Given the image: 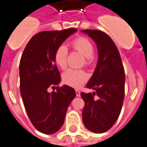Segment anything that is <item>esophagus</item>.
Here are the masks:
<instances>
[{
	"instance_id": "1",
	"label": "esophagus",
	"mask_w": 147,
	"mask_h": 147,
	"mask_svg": "<svg viewBox=\"0 0 147 147\" xmlns=\"http://www.w3.org/2000/svg\"><path fill=\"white\" fill-rule=\"evenodd\" d=\"M76 95L77 96H80V92L79 90H76Z\"/></svg>"
}]
</instances>
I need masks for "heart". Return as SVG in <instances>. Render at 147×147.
Wrapping results in <instances>:
<instances>
[{
  "label": "heart",
  "mask_w": 147,
  "mask_h": 147,
  "mask_svg": "<svg viewBox=\"0 0 147 147\" xmlns=\"http://www.w3.org/2000/svg\"><path fill=\"white\" fill-rule=\"evenodd\" d=\"M71 47L75 51H78L84 56V63L86 66H90L93 63L94 46L91 42L85 37H78L74 40ZM68 50L65 45H61L56 49L54 53V62L58 67L65 69L67 64ZM88 79V76L83 70L68 69L62 75V80L68 86L78 88L84 84Z\"/></svg>",
  "instance_id": "obj_1"
}]
</instances>
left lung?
<instances>
[{
	"label": "left lung",
	"mask_w": 147,
	"mask_h": 147,
	"mask_svg": "<svg viewBox=\"0 0 147 147\" xmlns=\"http://www.w3.org/2000/svg\"><path fill=\"white\" fill-rule=\"evenodd\" d=\"M91 37L98 50V61L86 87L94 93H81L85 105L82 117L85 127L102 134L114 125L122 109L125 93V73L120 53L106 33L98 30H81ZM95 95L98 99L94 98Z\"/></svg>",
	"instance_id": "8db88e82"
}]
</instances>
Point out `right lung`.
<instances>
[{"label":"right lung","instance_id":"right-lung-1","mask_svg":"<svg viewBox=\"0 0 147 147\" xmlns=\"http://www.w3.org/2000/svg\"><path fill=\"white\" fill-rule=\"evenodd\" d=\"M76 28L48 30L35 34L29 40L20 61V89L25 110L34 127L44 134L57 132L63 126L67 108L76 96L74 88L63 85L54 62L56 49Z\"/></svg>","mask_w":147,"mask_h":147}]
</instances>
